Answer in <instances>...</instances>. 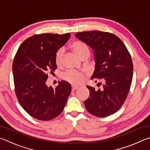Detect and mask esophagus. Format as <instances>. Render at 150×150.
I'll use <instances>...</instances> for the list:
<instances>
[{"label":"esophagus","instance_id":"1","mask_svg":"<svg viewBox=\"0 0 150 150\" xmlns=\"http://www.w3.org/2000/svg\"><path fill=\"white\" fill-rule=\"evenodd\" d=\"M78 88L79 87H76V86H72V91H75V90H77Z\"/></svg>","mask_w":150,"mask_h":150}]
</instances>
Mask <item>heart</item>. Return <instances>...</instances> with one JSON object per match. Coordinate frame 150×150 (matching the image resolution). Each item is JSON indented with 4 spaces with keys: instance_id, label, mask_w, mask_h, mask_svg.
<instances>
[{
    "instance_id": "b5f03b06",
    "label": "heart",
    "mask_w": 150,
    "mask_h": 150,
    "mask_svg": "<svg viewBox=\"0 0 150 150\" xmlns=\"http://www.w3.org/2000/svg\"><path fill=\"white\" fill-rule=\"evenodd\" d=\"M71 48L76 54L80 58L84 55L90 54L89 48L84 42L75 41L71 44ZM65 53V49L62 47L58 49L55 54V62L57 65H59L62 62V59ZM62 78L67 82L73 85H79L84 81V75L81 72L67 71L63 73Z\"/></svg>"
}]
</instances>
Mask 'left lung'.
<instances>
[{
  "instance_id": "obj_1",
  "label": "left lung",
  "mask_w": 150,
  "mask_h": 150,
  "mask_svg": "<svg viewBox=\"0 0 150 150\" xmlns=\"http://www.w3.org/2000/svg\"><path fill=\"white\" fill-rule=\"evenodd\" d=\"M75 37L94 50L95 69L91 79L105 82L98 90L87 86L90 95L85 100V108L97 117L112 115L122 106L130 88L133 63L130 53L122 41L111 33L94 30L77 32Z\"/></svg>"
}]
</instances>
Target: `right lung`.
<instances>
[{"label": "right lung", "instance_id": "1", "mask_svg": "<svg viewBox=\"0 0 150 150\" xmlns=\"http://www.w3.org/2000/svg\"><path fill=\"white\" fill-rule=\"evenodd\" d=\"M62 35H34L20 45L12 64L15 93L20 105L29 115L40 120H50L59 116L67 103L71 87L65 81L56 88L47 87V73L57 69L56 51L70 38Z\"/></svg>", "mask_w": 150, "mask_h": 150}]
</instances>
